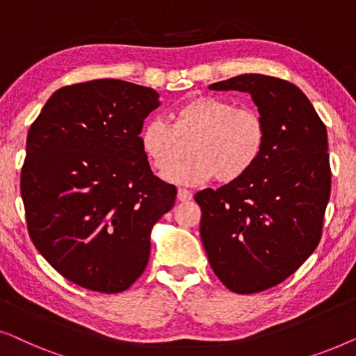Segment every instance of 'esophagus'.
I'll list each match as a JSON object with an SVG mask.
<instances>
[{"label":"esophagus","instance_id":"obj_1","mask_svg":"<svg viewBox=\"0 0 356 356\" xmlns=\"http://www.w3.org/2000/svg\"><path fill=\"white\" fill-rule=\"evenodd\" d=\"M178 201H181V202H188V201H191L193 199V193L191 191H188V189H183V188H179L178 189Z\"/></svg>","mask_w":356,"mask_h":356}]
</instances>
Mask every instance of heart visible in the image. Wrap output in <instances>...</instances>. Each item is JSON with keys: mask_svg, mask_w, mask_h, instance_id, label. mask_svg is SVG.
<instances>
[{"mask_svg": "<svg viewBox=\"0 0 356 356\" xmlns=\"http://www.w3.org/2000/svg\"><path fill=\"white\" fill-rule=\"evenodd\" d=\"M267 128L254 108H238L235 102L216 95H199L173 111L172 123L152 118L140 131V147L160 173L181 156L189 143L190 159L165 175L170 183L196 186L217 177L235 183L246 177L262 157Z\"/></svg>", "mask_w": 356, "mask_h": 356, "instance_id": "b5f03b06", "label": "heart"}]
</instances>
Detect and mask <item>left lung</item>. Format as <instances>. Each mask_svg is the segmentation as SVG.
<instances>
[{
    "mask_svg": "<svg viewBox=\"0 0 356 356\" xmlns=\"http://www.w3.org/2000/svg\"><path fill=\"white\" fill-rule=\"evenodd\" d=\"M209 89L248 92L266 121L256 167L194 196L216 275L235 293H257L290 277L319 245L330 196L327 131L308 97L279 77L241 74Z\"/></svg>",
    "mask_w": 356,
    "mask_h": 356,
    "instance_id": "left-lung-1",
    "label": "left lung"
}]
</instances>
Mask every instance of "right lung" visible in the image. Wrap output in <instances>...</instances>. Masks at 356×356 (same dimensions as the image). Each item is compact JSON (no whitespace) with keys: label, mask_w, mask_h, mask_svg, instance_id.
<instances>
[{"label":"right lung","mask_w":356,"mask_h":356,"mask_svg":"<svg viewBox=\"0 0 356 356\" xmlns=\"http://www.w3.org/2000/svg\"><path fill=\"white\" fill-rule=\"evenodd\" d=\"M159 105L150 87L95 79L58 89L29 129V235L72 284L118 293L147 266L150 232L177 197L140 147L144 120Z\"/></svg>","instance_id":"obj_1"}]
</instances>
